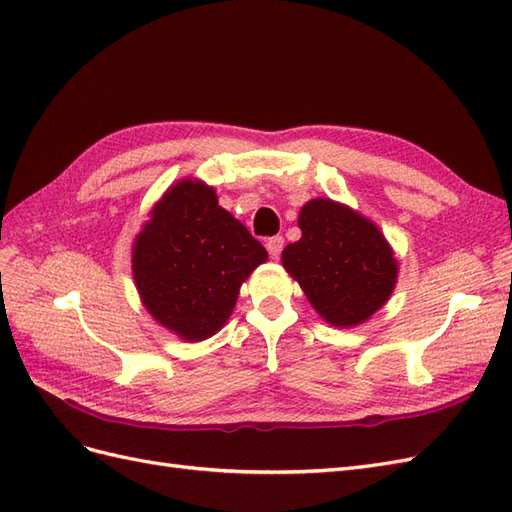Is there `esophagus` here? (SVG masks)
I'll return each mask as SVG.
<instances>
[{"label":"esophagus","instance_id":"1","mask_svg":"<svg viewBox=\"0 0 512 512\" xmlns=\"http://www.w3.org/2000/svg\"><path fill=\"white\" fill-rule=\"evenodd\" d=\"M282 247H284V239H282V237H271V239H267V252H269L271 258H280Z\"/></svg>","mask_w":512,"mask_h":512}]
</instances>
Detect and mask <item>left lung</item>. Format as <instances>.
Returning a JSON list of instances; mask_svg holds the SVG:
<instances>
[{"label": "left lung", "instance_id": "obj_1", "mask_svg": "<svg viewBox=\"0 0 512 512\" xmlns=\"http://www.w3.org/2000/svg\"><path fill=\"white\" fill-rule=\"evenodd\" d=\"M301 239L282 265L318 316L337 329L359 327L389 301L399 265L382 230L331 198H312L299 213Z\"/></svg>", "mask_w": 512, "mask_h": 512}]
</instances>
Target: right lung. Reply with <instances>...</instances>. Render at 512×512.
<instances>
[{"mask_svg": "<svg viewBox=\"0 0 512 512\" xmlns=\"http://www.w3.org/2000/svg\"><path fill=\"white\" fill-rule=\"evenodd\" d=\"M269 254L200 179L170 185L132 243V275L147 312L183 342L218 333L241 284Z\"/></svg>", "mask_w": 512, "mask_h": 512, "instance_id": "add662e5", "label": "right lung"}]
</instances>
